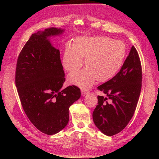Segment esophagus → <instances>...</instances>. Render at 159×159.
Masks as SVG:
<instances>
[{"instance_id":"obj_1","label":"esophagus","mask_w":159,"mask_h":159,"mask_svg":"<svg viewBox=\"0 0 159 159\" xmlns=\"http://www.w3.org/2000/svg\"><path fill=\"white\" fill-rule=\"evenodd\" d=\"M81 93H82V96H85L86 94H87L89 93V92L87 91V90H82Z\"/></svg>"}]
</instances>
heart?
Masks as SVG:
<instances>
[{"instance_id":"heart-1","label":"heart","mask_w":159,"mask_h":159,"mask_svg":"<svg viewBox=\"0 0 159 159\" xmlns=\"http://www.w3.org/2000/svg\"><path fill=\"white\" fill-rule=\"evenodd\" d=\"M126 53V46L121 41L104 36L82 37L74 44L66 45L62 64L66 70L72 72L83 64V57L86 56L88 66L72 72L68 79L70 84L87 89L97 79L102 82L115 77L123 63Z\"/></svg>"}]
</instances>
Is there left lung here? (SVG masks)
<instances>
[{
    "label": "left lung",
    "instance_id": "1",
    "mask_svg": "<svg viewBox=\"0 0 159 159\" xmlns=\"http://www.w3.org/2000/svg\"><path fill=\"white\" fill-rule=\"evenodd\" d=\"M142 80L140 58L137 50L132 46L120 71L98 87L107 97L98 96V104L93 118L95 125L103 134L111 137L127 126L137 107Z\"/></svg>",
    "mask_w": 159,
    "mask_h": 159
}]
</instances>
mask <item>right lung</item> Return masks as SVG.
I'll use <instances>...</instances> for the list:
<instances>
[{
  "label": "right lung",
  "mask_w": 159,
  "mask_h": 159,
  "mask_svg": "<svg viewBox=\"0 0 159 159\" xmlns=\"http://www.w3.org/2000/svg\"><path fill=\"white\" fill-rule=\"evenodd\" d=\"M64 31L50 28L33 34L16 65V85L22 106L33 125L48 135L67 125L69 107L81 96L77 86L61 89L65 78L60 51L50 39Z\"/></svg>",
  "instance_id": "add662e5"
}]
</instances>
